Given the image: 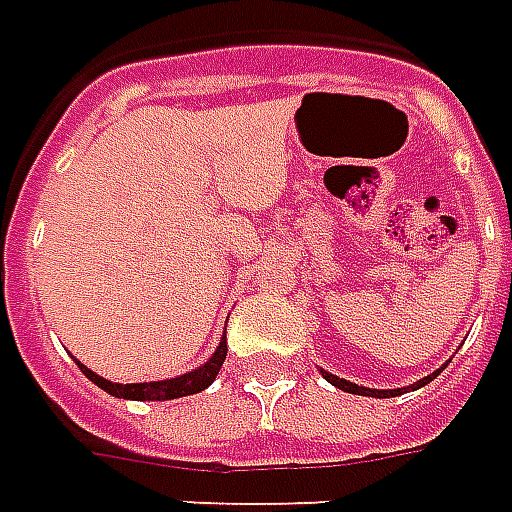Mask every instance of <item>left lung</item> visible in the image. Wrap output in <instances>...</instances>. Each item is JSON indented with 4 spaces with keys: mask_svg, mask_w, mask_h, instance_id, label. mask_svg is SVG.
Wrapping results in <instances>:
<instances>
[{
    "mask_svg": "<svg viewBox=\"0 0 512 512\" xmlns=\"http://www.w3.org/2000/svg\"><path fill=\"white\" fill-rule=\"evenodd\" d=\"M321 375H324L332 386H337L340 391H348V394H359V397H380V399H386V397H399V394H405L407 388H421L426 386L429 380L437 378L440 375V370L432 372V375H426V378H421L418 383H413V386H407V388H388V391H378V388H364V386H356V383H351V380H343V378H337V375H332V372H326L321 370Z\"/></svg>",
    "mask_w": 512,
    "mask_h": 512,
    "instance_id": "1",
    "label": "left lung"
}]
</instances>
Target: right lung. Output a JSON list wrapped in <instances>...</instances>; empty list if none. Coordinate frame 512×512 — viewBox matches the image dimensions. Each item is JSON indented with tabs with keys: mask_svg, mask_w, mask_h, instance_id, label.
I'll return each mask as SVG.
<instances>
[{
	"mask_svg": "<svg viewBox=\"0 0 512 512\" xmlns=\"http://www.w3.org/2000/svg\"><path fill=\"white\" fill-rule=\"evenodd\" d=\"M226 359V340H221V345L215 348V353L210 359L197 367L194 372H186V375H178V378H169V380H153V383H113V380L99 378L96 372H91L86 364H80L75 359V364L80 367V372L86 375L88 380H94L96 386L107 391V394H113L118 399H137V402H164V399H178V397H188V394H199V391H205L210 383L215 380L218 370H221V364Z\"/></svg>",
	"mask_w": 512,
	"mask_h": 512,
	"instance_id": "1",
	"label": "right lung"
}]
</instances>
